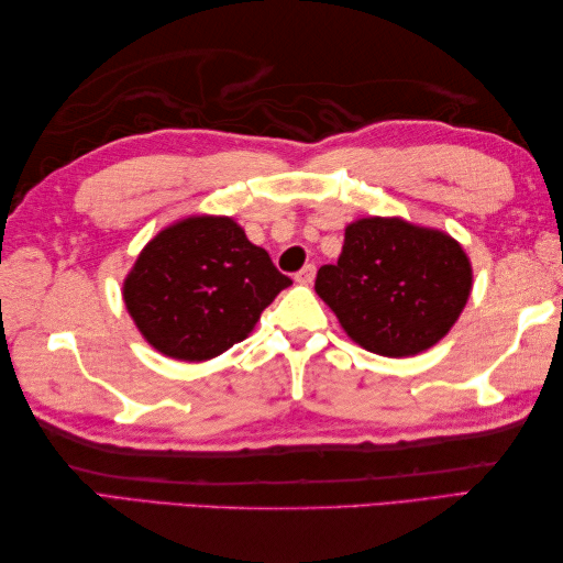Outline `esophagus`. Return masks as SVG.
<instances>
[{"instance_id": "1", "label": "esophagus", "mask_w": 563, "mask_h": 563, "mask_svg": "<svg viewBox=\"0 0 563 563\" xmlns=\"http://www.w3.org/2000/svg\"><path fill=\"white\" fill-rule=\"evenodd\" d=\"M314 275H317V266H314V263H307L302 271L295 273V280L302 283V285H309L314 280Z\"/></svg>"}]
</instances>
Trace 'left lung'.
I'll return each instance as SVG.
<instances>
[{
  "label": "left lung",
  "mask_w": 563,
  "mask_h": 563,
  "mask_svg": "<svg viewBox=\"0 0 563 563\" xmlns=\"http://www.w3.org/2000/svg\"><path fill=\"white\" fill-rule=\"evenodd\" d=\"M317 295L365 351L406 357L435 345L472 292V266L452 236L399 218L345 227L336 263L321 266Z\"/></svg>",
  "instance_id": "left-lung-1"
}]
</instances>
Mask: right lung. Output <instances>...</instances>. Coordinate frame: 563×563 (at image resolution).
I'll return each instance as SVG.
<instances>
[{"label":"right lung","instance_id":"obj_1","mask_svg":"<svg viewBox=\"0 0 563 563\" xmlns=\"http://www.w3.org/2000/svg\"><path fill=\"white\" fill-rule=\"evenodd\" d=\"M292 285L230 218H188L142 249L123 297L154 349L200 363L244 341L275 295Z\"/></svg>","mask_w":563,"mask_h":563}]
</instances>
